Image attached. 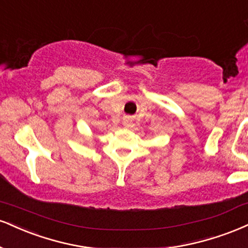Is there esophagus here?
Returning a JSON list of instances; mask_svg holds the SVG:
<instances>
[{
    "label": "esophagus",
    "instance_id": "1",
    "mask_svg": "<svg viewBox=\"0 0 248 248\" xmlns=\"http://www.w3.org/2000/svg\"><path fill=\"white\" fill-rule=\"evenodd\" d=\"M122 124H124V126L126 127V128L132 126V122H130L129 119H124V121H122Z\"/></svg>",
    "mask_w": 248,
    "mask_h": 248
}]
</instances>
